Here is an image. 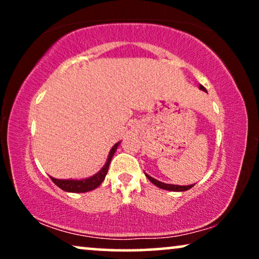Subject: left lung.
Here are the masks:
<instances>
[{"mask_svg":"<svg viewBox=\"0 0 259 259\" xmlns=\"http://www.w3.org/2000/svg\"><path fill=\"white\" fill-rule=\"evenodd\" d=\"M199 88L201 91H205V88H204V86H199ZM206 92V91H205ZM145 175H146V177L148 179H150V182L152 183V184H154L155 186H158V187H160V189H162V190H167V191H175V192H183V191H187V190H190L191 187H192L193 185H187V186H180V185H171V184H165V183H161V182H159V180H157V179H154V178H152L151 176H148L147 173H145Z\"/></svg>","mask_w":259,"mask_h":259,"instance_id":"left-lung-1","label":"left lung"}]
</instances>
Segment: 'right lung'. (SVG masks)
Wrapping results in <instances>:
<instances>
[{
    "label": "right lung",
    "instance_id": "right-lung-1",
    "mask_svg": "<svg viewBox=\"0 0 259 259\" xmlns=\"http://www.w3.org/2000/svg\"><path fill=\"white\" fill-rule=\"evenodd\" d=\"M119 144H120V141L119 143H116L114 146L112 147V150L109 151L107 161H106L104 167H102L98 173H95L94 176L90 177V178L76 180V179H56V178H53V177H51V179L53 180V183H54L56 186H59L60 189L66 191V192L83 193V192H88V191L97 189V187L100 186V184L104 182L105 177H106V175H107L109 164H111V160H112L113 155H114V153H115L116 148H118V146H119Z\"/></svg>",
    "mask_w": 259,
    "mask_h": 259
}]
</instances>
